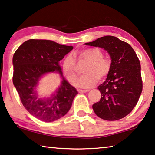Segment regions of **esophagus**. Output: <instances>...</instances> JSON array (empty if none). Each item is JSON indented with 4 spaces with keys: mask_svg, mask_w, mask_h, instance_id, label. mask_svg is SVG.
Masks as SVG:
<instances>
[{
    "mask_svg": "<svg viewBox=\"0 0 155 155\" xmlns=\"http://www.w3.org/2000/svg\"><path fill=\"white\" fill-rule=\"evenodd\" d=\"M77 91L78 92H87L89 91V90H82V89H77Z\"/></svg>",
    "mask_w": 155,
    "mask_h": 155,
    "instance_id": "esophagus-1",
    "label": "esophagus"
}]
</instances>
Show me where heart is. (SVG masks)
<instances>
[{
	"label": "heart",
	"instance_id": "heart-1",
	"mask_svg": "<svg viewBox=\"0 0 155 155\" xmlns=\"http://www.w3.org/2000/svg\"><path fill=\"white\" fill-rule=\"evenodd\" d=\"M79 61L87 62L82 75L76 81L74 84L81 87L94 86L99 80L107 77L111 70V61L104 57L103 52L98 48H87L78 54ZM63 70L64 74L70 82L73 83L77 77L76 61L71 55L65 57L63 62Z\"/></svg>",
	"mask_w": 155,
	"mask_h": 155
}]
</instances>
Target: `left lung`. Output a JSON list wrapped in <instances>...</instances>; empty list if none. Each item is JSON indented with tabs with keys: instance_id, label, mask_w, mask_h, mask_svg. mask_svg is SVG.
<instances>
[{
	"instance_id": "1",
	"label": "left lung",
	"mask_w": 155,
	"mask_h": 155,
	"mask_svg": "<svg viewBox=\"0 0 155 155\" xmlns=\"http://www.w3.org/2000/svg\"><path fill=\"white\" fill-rule=\"evenodd\" d=\"M85 45L104 48L111 58V70L98 86L101 100L92 105L100 118L114 121L123 118L137 105L143 90L139 59L128 43L107 35Z\"/></svg>"
}]
</instances>
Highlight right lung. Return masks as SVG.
Wrapping results in <instances>:
<instances>
[{
  "mask_svg": "<svg viewBox=\"0 0 155 155\" xmlns=\"http://www.w3.org/2000/svg\"><path fill=\"white\" fill-rule=\"evenodd\" d=\"M73 49L71 46L60 45L48 40H27L13 55L12 81L25 108L36 118L44 122H54L64 116L70 109L75 87L63 77L61 87L49 98H38L35 89L44 74L62 71L60 61Z\"/></svg>",
  "mask_w": 155,
  "mask_h": 155,
  "instance_id": "1",
  "label": "right lung"
}]
</instances>
